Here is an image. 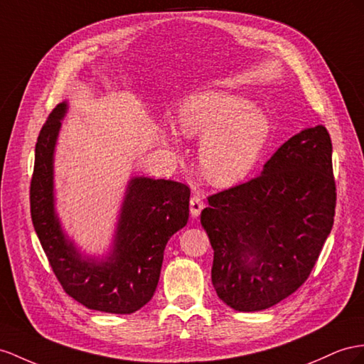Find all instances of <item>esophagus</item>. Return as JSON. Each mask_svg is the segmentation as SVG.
<instances>
[{
  "instance_id": "obj_1",
  "label": "esophagus",
  "mask_w": 364,
  "mask_h": 364,
  "mask_svg": "<svg viewBox=\"0 0 364 364\" xmlns=\"http://www.w3.org/2000/svg\"><path fill=\"white\" fill-rule=\"evenodd\" d=\"M189 208H191V215L192 218H197L200 215V212L203 210L204 204H203V198L200 197L198 193H195L193 197L191 198V203H189Z\"/></svg>"
}]
</instances>
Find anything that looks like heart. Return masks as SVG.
Returning a JSON list of instances; mask_svg holds the SVG:
<instances>
[{
    "mask_svg": "<svg viewBox=\"0 0 364 364\" xmlns=\"http://www.w3.org/2000/svg\"><path fill=\"white\" fill-rule=\"evenodd\" d=\"M176 127L186 138H201L203 173L220 188L246 178L271 135V123L262 109L220 89L189 93L176 110Z\"/></svg>",
    "mask_w": 364,
    "mask_h": 364,
    "instance_id": "b5f03b06",
    "label": "heart"
}]
</instances>
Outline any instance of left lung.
<instances>
[{
    "label": "left lung",
    "instance_id": "obj_1",
    "mask_svg": "<svg viewBox=\"0 0 364 364\" xmlns=\"http://www.w3.org/2000/svg\"><path fill=\"white\" fill-rule=\"evenodd\" d=\"M335 200L332 143L321 124L289 138L257 178L209 197L201 226L220 300L255 312L294 294L331 234Z\"/></svg>",
    "mask_w": 364,
    "mask_h": 364
}]
</instances>
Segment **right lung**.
<instances>
[{
  "label": "right lung",
  "mask_w": 364,
  "mask_h": 364,
  "mask_svg": "<svg viewBox=\"0 0 364 364\" xmlns=\"http://www.w3.org/2000/svg\"><path fill=\"white\" fill-rule=\"evenodd\" d=\"M69 105L52 110L35 146L31 215L46 257L63 289L87 309L132 314L151 301L167 241L189 220L188 186L132 176L119 209L114 243L102 257L82 255L55 210L53 156Z\"/></svg>",
  "instance_id": "1"
}]
</instances>
